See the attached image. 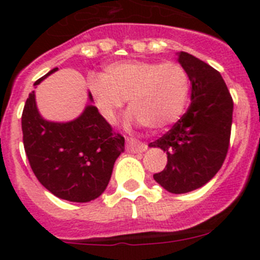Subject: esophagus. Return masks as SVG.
<instances>
[{
  "instance_id": "1",
  "label": "esophagus",
  "mask_w": 260,
  "mask_h": 260,
  "mask_svg": "<svg viewBox=\"0 0 260 260\" xmlns=\"http://www.w3.org/2000/svg\"><path fill=\"white\" fill-rule=\"evenodd\" d=\"M126 147H127V150L132 151V152H143V151L147 150L146 143L137 141V139H133V138H127V139H126Z\"/></svg>"
}]
</instances>
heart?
I'll use <instances>...</instances> for the list:
<instances>
[{
    "label": "heart",
    "instance_id": "obj_1",
    "mask_svg": "<svg viewBox=\"0 0 260 260\" xmlns=\"http://www.w3.org/2000/svg\"><path fill=\"white\" fill-rule=\"evenodd\" d=\"M93 104L112 121L127 100L128 119L162 130L182 114L190 91L189 75L177 62L128 59L109 63L88 83Z\"/></svg>",
    "mask_w": 260,
    "mask_h": 260
}]
</instances>
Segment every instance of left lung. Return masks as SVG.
<instances>
[{
	"mask_svg": "<svg viewBox=\"0 0 260 260\" xmlns=\"http://www.w3.org/2000/svg\"><path fill=\"white\" fill-rule=\"evenodd\" d=\"M178 62L189 75L191 103L167 134L150 143L167 153L164 171L153 178L172 194L199 189L220 171L233 116V99L219 71L186 52L178 53Z\"/></svg>",
	"mask_w": 260,
	"mask_h": 260,
	"instance_id": "8db88e82",
	"label": "left lung"
}]
</instances>
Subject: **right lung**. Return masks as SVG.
Listing matches in <instances>:
<instances>
[{
    "label": "right lung",
    "mask_w": 260,
    "mask_h": 260,
    "mask_svg": "<svg viewBox=\"0 0 260 260\" xmlns=\"http://www.w3.org/2000/svg\"><path fill=\"white\" fill-rule=\"evenodd\" d=\"M54 71L57 68L36 80L35 86ZM22 132L24 151L39 182L53 195L77 203L91 202L104 192L114 161L125 150V138L113 132L96 107L87 105L70 122H50L39 113L34 91L23 109Z\"/></svg>",
    "instance_id": "obj_1"
}]
</instances>
